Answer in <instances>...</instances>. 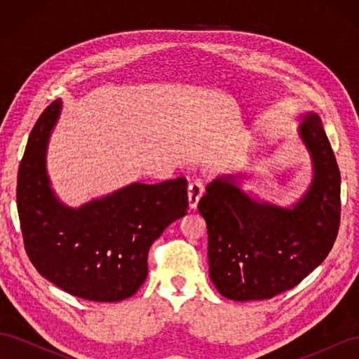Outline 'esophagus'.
<instances>
[{"mask_svg": "<svg viewBox=\"0 0 359 359\" xmlns=\"http://www.w3.org/2000/svg\"><path fill=\"white\" fill-rule=\"evenodd\" d=\"M205 191V187L201 180H194L193 182H190L189 190H187V196H189V206L190 210H196L198 202L202 198V194Z\"/></svg>", "mask_w": 359, "mask_h": 359, "instance_id": "34e87169", "label": "esophagus"}]
</instances>
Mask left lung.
Returning a JSON list of instances; mask_svg holds the SVG:
<instances>
[{"label": "left lung", "mask_w": 359, "mask_h": 359, "mask_svg": "<svg viewBox=\"0 0 359 359\" xmlns=\"http://www.w3.org/2000/svg\"><path fill=\"white\" fill-rule=\"evenodd\" d=\"M299 136L313 160V182L292 208L257 202L233 177L214 180L198 208L208 227L210 277L233 301L269 299L295 287L328 256L340 226V170L316 114Z\"/></svg>", "instance_id": "1"}]
</instances>
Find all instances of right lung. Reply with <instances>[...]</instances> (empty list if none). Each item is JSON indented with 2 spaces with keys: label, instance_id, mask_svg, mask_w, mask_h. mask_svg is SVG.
<instances>
[{
  "label": "right lung",
  "instance_id": "right-lung-1",
  "mask_svg": "<svg viewBox=\"0 0 359 359\" xmlns=\"http://www.w3.org/2000/svg\"><path fill=\"white\" fill-rule=\"evenodd\" d=\"M60 111V100L43 111L19 165L16 201L25 252L43 277L70 295L123 301L147 278L151 244L187 214V180L135 182L69 208L55 198L46 173L48 142Z\"/></svg>",
  "mask_w": 359,
  "mask_h": 359
}]
</instances>
